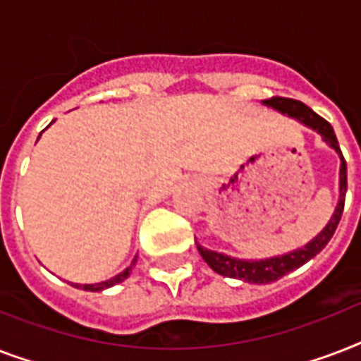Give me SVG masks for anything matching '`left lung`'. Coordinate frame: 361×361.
<instances>
[{"mask_svg": "<svg viewBox=\"0 0 361 361\" xmlns=\"http://www.w3.org/2000/svg\"><path fill=\"white\" fill-rule=\"evenodd\" d=\"M262 104L271 106L274 110L281 112L283 116L294 118L302 125L313 129L314 133H319L320 138L334 149L341 159V166H339V200H337L336 212L328 221V225L317 234L311 241H307L303 247H298L294 251L285 252V255H277V257L260 258V260H249V258H236L225 252L212 251L206 249L200 243H197V249L200 252V257L204 258V262L208 264L209 268L214 269L215 274L223 275V277H232V279H241L245 283H252V285H266V283H274V281L285 277L286 274H290L305 262H309L311 258L317 257L331 240L334 232H336L339 221H341L343 208H345V195H347V163L343 157L341 147L337 142V136L324 118H320L319 114H314L313 110L305 106L300 101L285 97H271L262 101Z\"/></svg>", "mask_w": 361, "mask_h": 361, "instance_id": "8db88e82", "label": "left lung"}]
</instances>
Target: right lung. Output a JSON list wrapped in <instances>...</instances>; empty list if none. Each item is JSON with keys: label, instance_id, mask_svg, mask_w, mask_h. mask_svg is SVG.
I'll list each match as a JSON object with an SVG mask.
<instances>
[{"label": "right lung", "instance_id": "add662e5", "mask_svg": "<svg viewBox=\"0 0 361 361\" xmlns=\"http://www.w3.org/2000/svg\"><path fill=\"white\" fill-rule=\"evenodd\" d=\"M135 264H136V257H135V260L130 262L129 268H125L121 274L114 275L112 279L103 281V283H95V285H78V283H73V286H76V288H84V290H90V292H101V290H104V288H110V286L118 285V283H121V281L127 279V277L130 275V269L135 268Z\"/></svg>", "mask_w": 361, "mask_h": 361}]
</instances>
